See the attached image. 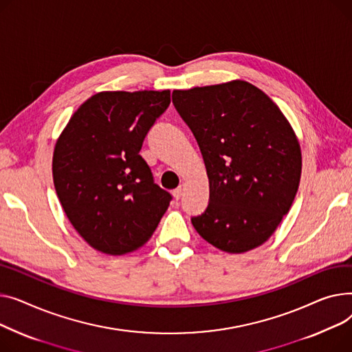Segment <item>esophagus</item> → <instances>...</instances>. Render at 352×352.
<instances>
[{
  "label": "esophagus",
  "instance_id": "obj_1",
  "mask_svg": "<svg viewBox=\"0 0 352 352\" xmlns=\"http://www.w3.org/2000/svg\"><path fill=\"white\" fill-rule=\"evenodd\" d=\"M182 195H183V189H182V188H177V189L173 190V197H175L176 200H180Z\"/></svg>",
  "mask_w": 352,
  "mask_h": 352
}]
</instances>
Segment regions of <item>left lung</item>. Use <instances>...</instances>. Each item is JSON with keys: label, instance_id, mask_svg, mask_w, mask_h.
I'll return each mask as SVG.
<instances>
[{"label": "left lung", "instance_id": "8db88e82", "mask_svg": "<svg viewBox=\"0 0 352 352\" xmlns=\"http://www.w3.org/2000/svg\"><path fill=\"white\" fill-rule=\"evenodd\" d=\"M209 177V204L192 217L217 249L244 253L270 239L290 210L301 177L297 136L280 108L245 80L173 91Z\"/></svg>", "mask_w": 352, "mask_h": 352}]
</instances>
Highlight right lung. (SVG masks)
<instances>
[{
  "label": "right lung",
  "mask_w": 352,
  "mask_h": 352,
  "mask_svg": "<svg viewBox=\"0 0 352 352\" xmlns=\"http://www.w3.org/2000/svg\"><path fill=\"white\" fill-rule=\"evenodd\" d=\"M170 91L99 92L82 103L56 140L52 176L74 229L95 250L120 256L146 243L172 195L139 155Z\"/></svg>",
  "instance_id": "1"
}]
</instances>
